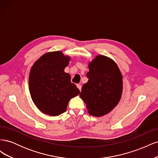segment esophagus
<instances>
[{"instance_id":"obj_1","label":"esophagus","mask_w":158,"mask_h":158,"mask_svg":"<svg viewBox=\"0 0 158 158\" xmlns=\"http://www.w3.org/2000/svg\"><path fill=\"white\" fill-rule=\"evenodd\" d=\"M76 86H77V88L80 89V91H81V88H82V85H81L80 84H77V85H76Z\"/></svg>"}]
</instances>
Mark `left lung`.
I'll return each instance as SVG.
<instances>
[{
    "label": "left lung",
    "instance_id": "left-lung-1",
    "mask_svg": "<svg viewBox=\"0 0 158 158\" xmlns=\"http://www.w3.org/2000/svg\"><path fill=\"white\" fill-rule=\"evenodd\" d=\"M88 81L83 85L80 96L91 115L102 117L117 106L123 92V76L115 62L98 55L88 64Z\"/></svg>",
    "mask_w": 158,
    "mask_h": 158
}]
</instances>
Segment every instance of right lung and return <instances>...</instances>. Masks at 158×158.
Here are the masks:
<instances>
[{
  "mask_svg": "<svg viewBox=\"0 0 158 158\" xmlns=\"http://www.w3.org/2000/svg\"><path fill=\"white\" fill-rule=\"evenodd\" d=\"M70 57L61 51L49 52L33 64L29 76V89L33 103L40 111L58 116L66 111L70 99L80 94L71 83L64 69Z\"/></svg>",
  "mask_w": 158,
  "mask_h": 158,
  "instance_id": "add662e5",
  "label": "right lung"
}]
</instances>
